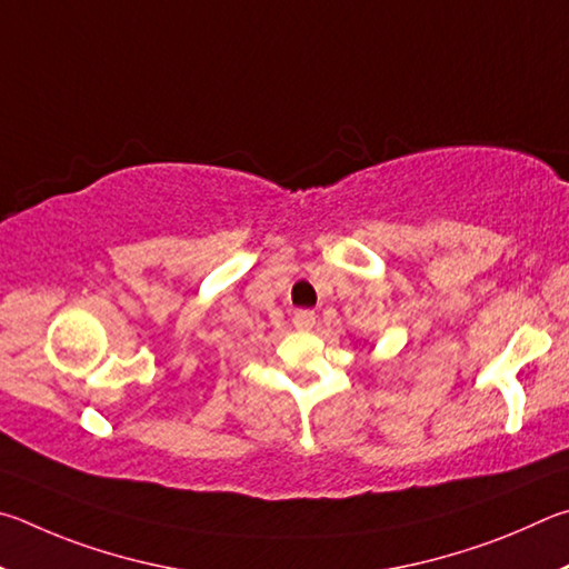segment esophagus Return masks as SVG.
Returning a JSON list of instances; mask_svg holds the SVG:
<instances>
[{"label":"esophagus","mask_w":569,"mask_h":569,"mask_svg":"<svg viewBox=\"0 0 569 569\" xmlns=\"http://www.w3.org/2000/svg\"><path fill=\"white\" fill-rule=\"evenodd\" d=\"M292 322H295L297 330H312L315 322H317V317H315L312 310H297L295 317H292Z\"/></svg>","instance_id":"esophagus-1"}]
</instances>
